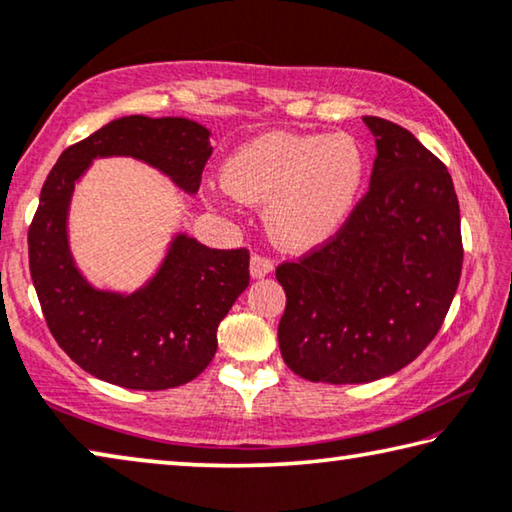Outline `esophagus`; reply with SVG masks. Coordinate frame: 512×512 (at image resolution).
Instances as JSON below:
<instances>
[{
	"label": "esophagus",
	"instance_id": "34e87169",
	"mask_svg": "<svg viewBox=\"0 0 512 512\" xmlns=\"http://www.w3.org/2000/svg\"><path fill=\"white\" fill-rule=\"evenodd\" d=\"M273 271V262L266 255H259V253H253V257H250V275L253 278H264V275H269Z\"/></svg>",
	"mask_w": 512,
	"mask_h": 512
}]
</instances>
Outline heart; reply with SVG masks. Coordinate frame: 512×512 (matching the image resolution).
Listing matches in <instances>:
<instances>
[{
	"label": "heart",
	"mask_w": 512,
	"mask_h": 512,
	"mask_svg": "<svg viewBox=\"0 0 512 512\" xmlns=\"http://www.w3.org/2000/svg\"><path fill=\"white\" fill-rule=\"evenodd\" d=\"M367 157L351 134L271 132L232 154L223 166L225 189L250 205L266 206L271 237L305 250L342 230L358 205Z\"/></svg>",
	"instance_id": "obj_1"
}]
</instances>
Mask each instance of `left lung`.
Masks as SVG:
<instances>
[{"label":"left lung","mask_w":512,"mask_h":512,"mask_svg":"<svg viewBox=\"0 0 512 512\" xmlns=\"http://www.w3.org/2000/svg\"><path fill=\"white\" fill-rule=\"evenodd\" d=\"M376 136L369 191L335 237L275 278L287 367L312 383H371L433 342L462 271L460 207L451 175L408 129L364 116Z\"/></svg>","instance_id":"1"}]
</instances>
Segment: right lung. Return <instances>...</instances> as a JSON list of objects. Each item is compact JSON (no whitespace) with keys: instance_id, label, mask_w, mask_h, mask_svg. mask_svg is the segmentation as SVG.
Listing matches in <instances>:
<instances>
[{"instance_id":"add662e5","label":"right lung","mask_w":512,"mask_h":512,"mask_svg":"<svg viewBox=\"0 0 512 512\" xmlns=\"http://www.w3.org/2000/svg\"><path fill=\"white\" fill-rule=\"evenodd\" d=\"M111 154L141 159L196 193L212 145L193 120L125 116L63 150L29 225L31 280L56 344L91 376L150 392L184 385L212 362L218 323L250 282V253L207 248L177 234L141 291L93 289L70 257L66 216L79 175L95 157Z\"/></svg>"}]
</instances>
